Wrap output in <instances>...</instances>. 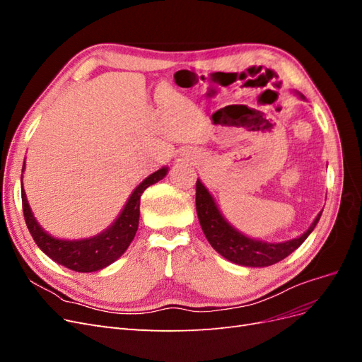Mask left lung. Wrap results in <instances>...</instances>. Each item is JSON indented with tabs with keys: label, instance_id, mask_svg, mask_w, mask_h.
<instances>
[{
	"label": "left lung",
	"instance_id": "left-lung-1",
	"mask_svg": "<svg viewBox=\"0 0 362 362\" xmlns=\"http://www.w3.org/2000/svg\"><path fill=\"white\" fill-rule=\"evenodd\" d=\"M299 96L300 100H305L303 95L299 93ZM196 211H198L201 228L210 245L228 261L246 267H267L288 257L308 238L322 216L320 211L300 237L287 240V242L267 243L262 240L250 238L237 231L222 216L211 193L201 180L196 181Z\"/></svg>",
	"mask_w": 362,
	"mask_h": 362
}]
</instances>
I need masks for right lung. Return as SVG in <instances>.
Segmentation results:
<instances>
[{"label": "right lung", "instance_id": "right-lung-1", "mask_svg": "<svg viewBox=\"0 0 362 362\" xmlns=\"http://www.w3.org/2000/svg\"><path fill=\"white\" fill-rule=\"evenodd\" d=\"M25 169V161L24 168ZM169 168H161L157 172L151 173L148 178L141 181L137 187L129 194L122 211L119 213L116 221L104 229L103 233L89 238L80 240H66L57 238L48 234L43 229L33 214L30 204L27 201V194L23 185V175H21V193H23V210L28 231L40 247L43 254L48 255L57 264H62L74 272L89 273L105 269L122 257L124 252L133 242V238L139 228L140 217V196L149 185L158 182L168 175Z\"/></svg>", "mask_w": 362, "mask_h": 362}]
</instances>
